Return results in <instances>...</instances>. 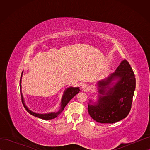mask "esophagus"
<instances>
[{
	"mask_svg": "<svg viewBox=\"0 0 150 150\" xmlns=\"http://www.w3.org/2000/svg\"><path fill=\"white\" fill-rule=\"evenodd\" d=\"M81 89H82L84 91H88L89 89V86L87 84H83L81 86Z\"/></svg>",
	"mask_w": 150,
	"mask_h": 150,
	"instance_id": "obj_1",
	"label": "esophagus"
}]
</instances>
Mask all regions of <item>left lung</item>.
<instances>
[{"mask_svg":"<svg viewBox=\"0 0 150 150\" xmlns=\"http://www.w3.org/2000/svg\"><path fill=\"white\" fill-rule=\"evenodd\" d=\"M98 98L89 99L88 112L100 123H115L128 116L136 88L132 68L126 59L115 72L97 82Z\"/></svg>","mask_w":150,"mask_h":150,"instance_id":"8db88e82","label":"left lung"}]
</instances>
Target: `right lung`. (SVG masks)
Here are the masks:
<instances>
[{
	"mask_svg": "<svg viewBox=\"0 0 150 150\" xmlns=\"http://www.w3.org/2000/svg\"><path fill=\"white\" fill-rule=\"evenodd\" d=\"M22 73H23V71H22V72L21 80H20V89H21L22 103H23V105L26 110V111H28L29 114H30L33 116H34L35 117H39V118H40V119L49 120H52L54 118H56L57 116L61 114V112L63 111V110H64V109L66 107V106L67 105V104L71 101V99L73 98L76 96V95L80 91V89H79V87H69V88L66 89L64 90V93H63V95H62V97L61 98L60 109H59V110L57 112H49V113H46V114H40V113L34 112V111L29 110V108L25 105V102L24 101L23 95H22V89H22L21 83H22Z\"/></svg>",
	"mask_w": 150,
	"mask_h": 150,
	"instance_id": "add662e5",
	"label": "right lung"
}]
</instances>
